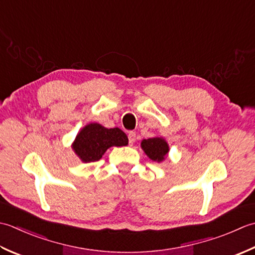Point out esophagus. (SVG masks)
<instances>
[{
  "label": "esophagus",
  "mask_w": 255,
  "mask_h": 255,
  "mask_svg": "<svg viewBox=\"0 0 255 255\" xmlns=\"http://www.w3.org/2000/svg\"><path fill=\"white\" fill-rule=\"evenodd\" d=\"M128 143L132 145L135 142V137H136V134H135V132L131 131V132H128Z\"/></svg>",
  "instance_id": "obj_1"
}]
</instances>
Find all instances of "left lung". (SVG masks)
<instances>
[{"mask_svg":"<svg viewBox=\"0 0 255 255\" xmlns=\"http://www.w3.org/2000/svg\"><path fill=\"white\" fill-rule=\"evenodd\" d=\"M141 146L145 154L152 159L156 160V162H162L165 159L166 154L168 153V145L166 143L164 138L160 137H153L143 139Z\"/></svg>","mask_w":255,"mask_h":255,"instance_id":"8db88e82","label":"left lung"}]
</instances>
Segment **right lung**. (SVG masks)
<instances>
[{
	"instance_id": "add662e5",
	"label": "right lung",
	"mask_w": 255,
	"mask_h": 255,
	"mask_svg": "<svg viewBox=\"0 0 255 255\" xmlns=\"http://www.w3.org/2000/svg\"><path fill=\"white\" fill-rule=\"evenodd\" d=\"M128 136L122 129L107 128L98 123L88 124L77 135L74 143L76 154L82 162H97L111 146H126Z\"/></svg>"
}]
</instances>
